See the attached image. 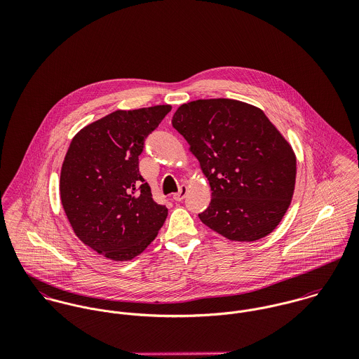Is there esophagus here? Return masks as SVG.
Segmentation results:
<instances>
[{
  "instance_id": "esophagus-1",
  "label": "esophagus",
  "mask_w": 359,
  "mask_h": 359,
  "mask_svg": "<svg viewBox=\"0 0 359 359\" xmlns=\"http://www.w3.org/2000/svg\"><path fill=\"white\" fill-rule=\"evenodd\" d=\"M187 192H188V188H187V185H181V187H180V191H178L177 194H174L172 199H174L175 202H181V201H184V199H185V196H187Z\"/></svg>"
}]
</instances>
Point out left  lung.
<instances>
[{"mask_svg": "<svg viewBox=\"0 0 359 359\" xmlns=\"http://www.w3.org/2000/svg\"><path fill=\"white\" fill-rule=\"evenodd\" d=\"M171 123L211 187L201 221L231 241L271 233L293 196L296 156L265 113L233 100H199L181 104Z\"/></svg>", "mask_w": 359, "mask_h": 359, "instance_id": "obj_1", "label": "left lung"}]
</instances>
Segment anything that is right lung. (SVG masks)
<instances>
[{
	"label": "right lung",
	"mask_w": 359,
	"mask_h": 359,
	"mask_svg": "<svg viewBox=\"0 0 359 359\" xmlns=\"http://www.w3.org/2000/svg\"><path fill=\"white\" fill-rule=\"evenodd\" d=\"M170 104L116 110L84 127L60 171V201L77 238L114 261L141 255L167 218L140 172L145 140Z\"/></svg>",
	"instance_id": "1"
}]
</instances>
